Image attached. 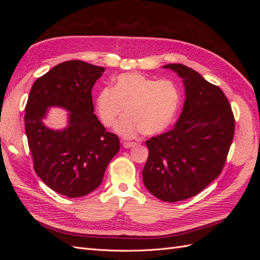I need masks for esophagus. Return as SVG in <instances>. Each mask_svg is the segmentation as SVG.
<instances>
[{"mask_svg": "<svg viewBox=\"0 0 260 260\" xmlns=\"http://www.w3.org/2000/svg\"><path fill=\"white\" fill-rule=\"evenodd\" d=\"M122 145H123V147H124V148H131V147H135V146H137L138 144H137L136 142H123V143H122Z\"/></svg>", "mask_w": 260, "mask_h": 260, "instance_id": "obj_1", "label": "esophagus"}]
</instances>
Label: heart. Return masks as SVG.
Listing matches in <instances>:
<instances>
[{"mask_svg": "<svg viewBox=\"0 0 260 260\" xmlns=\"http://www.w3.org/2000/svg\"><path fill=\"white\" fill-rule=\"evenodd\" d=\"M181 103L179 86L171 80H155L139 73L116 78L113 89H102L95 100L96 112L106 127H113L123 109L125 116L116 125V132L125 139L141 133L155 136L174 120Z\"/></svg>", "mask_w": 260, "mask_h": 260, "instance_id": "heart-1", "label": "heart"}]
</instances>
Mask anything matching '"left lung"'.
I'll return each mask as SVG.
<instances>
[{
  "instance_id": "1",
  "label": "left lung",
  "mask_w": 260,
  "mask_h": 260,
  "mask_svg": "<svg viewBox=\"0 0 260 260\" xmlns=\"http://www.w3.org/2000/svg\"><path fill=\"white\" fill-rule=\"evenodd\" d=\"M182 79L185 101L172 130L146 141L145 187L168 203L202 192L220 174L234 135V117L222 90L194 69L168 64Z\"/></svg>"
}]
</instances>
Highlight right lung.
I'll use <instances>...</instances> for the list:
<instances>
[{"label":"right lung","instance_id":"obj_1","mask_svg":"<svg viewBox=\"0 0 260 260\" xmlns=\"http://www.w3.org/2000/svg\"><path fill=\"white\" fill-rule=\"evenodd\" d=\"M104 67L68 60L38 78L25 108V128L37 175L53 191L81 198L102 183L120 148L94 114L92 88ZM51 107L67 110L68 125L51 129L43 120Z\"/></svg>","mask_w":260,"mask_h":260}]
</instances>
